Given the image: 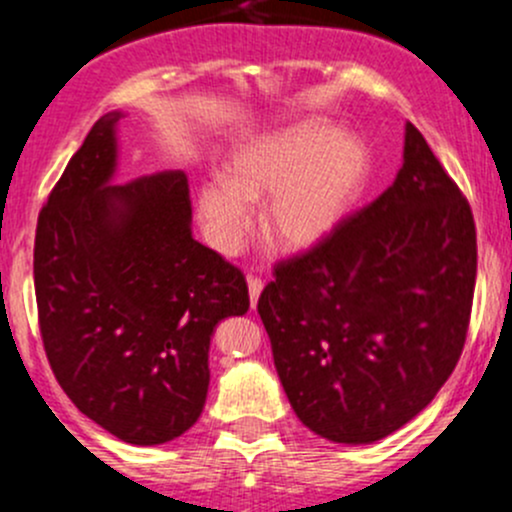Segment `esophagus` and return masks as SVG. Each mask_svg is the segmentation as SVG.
I'll list each match as a JSON object with an SVG mask.
<instances>
[{
    "label": "esophagus",
    "mask_w": 512,
    "mask_h": 512,
    "mask_svg": "<svg viewBox=\"0 0 512 512\" xmlns=\"http://www.w3.org/2000/svg\"><path fill=\"white\" fill-rule=\"evenodd\" d=\"M262 287H265V282H262L260 277H252V275L247 277V289H250V302H252V307H255L257 299H260Z\"/></svg>",
    "instance_id": "obj_1"
}]
</instances>
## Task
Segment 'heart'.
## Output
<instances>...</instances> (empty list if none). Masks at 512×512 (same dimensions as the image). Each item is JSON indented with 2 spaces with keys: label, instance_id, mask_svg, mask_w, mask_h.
<instances>
[{
  "label": "heart",
  "instance_id": "heart-1",
  "mask_svg": "<svg viewBox=\"0 0 512 512\" xmlns=\"http://www.w3.org/2000/svg\"><path fill=\"white\" fill-rule=\"evenodd\" d=\"M369 158L361 141L322 121H302L242 148L227 180H205L198 213L208 240L225 255L245 242L250 203L265 200L262 230L275 245L304 250L322 240L364 183Z\"/></svg>",
  "mask_w": 512,
  "mask_h": 512
}]
</instances>
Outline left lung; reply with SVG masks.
Masks as SVG:
<instances>
[{
	"mask_svg": "<svg viewBox=\"0 0 512 512\" xmlns=\"http://www.w3.org/2000/svg\"><path fill=\"white\" fill-rule=\"evenodd\" d=\"M476 270L471 205L409 123L394 183L275 262L257 302L299 421L371 443L426 409L461 359Z\"/></svg>",
	"mask_w": 512,
	"mask_h": 512,
	"instance_id": "left-lung-1",
	"label": "left lung"
}]
</instances>
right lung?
<instances>
[{"label": "right lung", "mask_w": 512, "mask_h": 512, "mask_svg": "<svg viewBox=\"0 0 512 512\" xmlns=\"http://www.w3.org/2000/svg\"><path fill=\"white\" fill-rule=\"evenodd\" d=\"M118 113L98 118L39 213L34 292L46 359L76 409L156 446L198 421L220 319L250 309L245 275L190 235L180 170L108 185Z\"/></svg>", "instance_id": "right-lung-1"}]
</instances>
